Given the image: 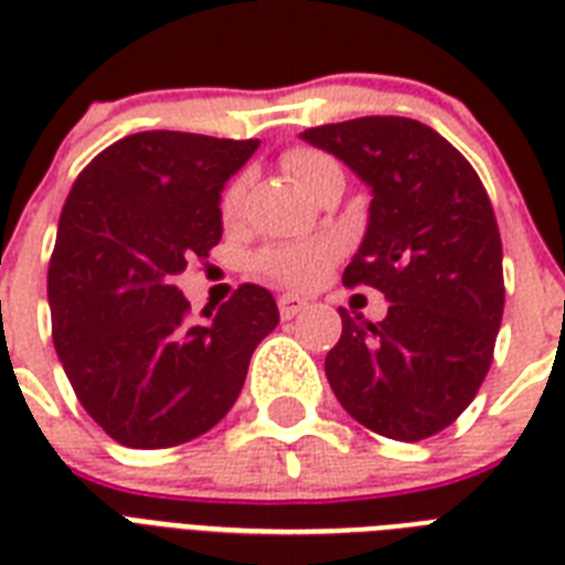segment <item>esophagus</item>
Instances as JSON below:
<instances>
[{
	"instance_id": "esophagus-1",
	"label": "esophagus",
	"mask_w": 565,
	"mask_h": 565,
	"mask_svg": "<svg viewBox=\"0 0 565 565\" xmlns=\"http://www.w3.org/2000/svg\"><path fill=\"white\" fill-rule=\"evenodd\" d=\"M308 308V301L299 299V296H292V292H284L281 299H278V310H281V319H292L296 313Z\"/></svg>"
}]
</instances>
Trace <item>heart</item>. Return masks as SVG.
<instances>
[{
    "mask_svg": "<svg viewBox=\"0 0 565 565\" xmlns=\"http://www.w3.org/2000/svg\"><path fill=\"white\" fill-rule=\"evenodd\" d=\"M284 172L290 175L301 190L313 193L317 184L326 179L328 172H340L334 158L326 152L308 149V146H296L281 154ZM246 202V175L228 181V188L222 190L220 211L222 220H237ZM340 257V243L334 237H308V239H290V243H269L252 257V269L260 278L290 287V290H310L317 284L326 281L331 266Z\"/></svg>",
    "mask_w": 565,
    "mask_h": 565,
    "instance_id": "1",
    "label": "heart"
}]
</instances>
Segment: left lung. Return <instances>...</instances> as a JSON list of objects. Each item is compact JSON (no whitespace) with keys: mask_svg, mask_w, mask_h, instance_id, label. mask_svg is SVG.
I'll use <instances>...</instances> for the list:
<instances>
[{"mask_svg":"<svg viewBox=\"0 0 565 565\" xmlns=\"http://www.w3.org/2000/svg\"><path fill=\"white\" fill-rule=\"evenodd\" d=\"M301 137L372 188L370 228L343 284L390 299L381 322L340 308L328 384L381 437H434L472 404L495 352L504 273L490 195L472 163L416 119H345Z\"/></svg>","mask_w":565,"mask_h":565,"instance_id":"obj_1","label":"left lung"}]
</instances>
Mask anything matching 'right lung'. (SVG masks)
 <instances>
[{"instance_id":"1","label":"right lung","mask_w":565,"mask_h":565,"mask_svg":"<svg viewBox=\"0 0 565 565\" xmlns=\"http://www.w3.org/2000/svg\"><path fill=\"white\" fill-rule=\"evenodd\" d=\"M260 140L140 131L99 152L66 195L52 260V340L78 402L110 439L170 448L234 407L273 292L239 284L207 326L175 275L222 237L220 190Z\"/></svg>"}]
</instances>
